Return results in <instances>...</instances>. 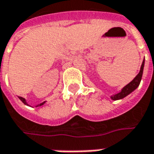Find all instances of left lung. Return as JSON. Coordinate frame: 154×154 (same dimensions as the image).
<instances>
[{
  "mask_svg": "<svg viewBox=\"0 0 154 154\" xmlns=\"http://www.w3.org/2000/svg\"><path fill=\"white\" fill-rule=\"evenodd\" d=\"M144 64H145V60H143L142 65H141V67H140V70L139 73L136 75V77H135L134 79L131 81L130 83H128L127 86H125L119 93H118V94H114V95L111 96L112 100H117L123 99V98H125L126 96H127L129 94H131L133 91H134L135 89L139 87V85H140V81H141V78H142Z\"/></svg>",
  "mask_w": 154,
  "mask_h": 154,
  "instance_id": "8db88e82",
  "label": "left lung"
}]
</instances>
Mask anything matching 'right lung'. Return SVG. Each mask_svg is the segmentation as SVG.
<instances>
[{"label":"right lung","instance_id":"add662e5","mask_svg":"<svg viewBox=\"0 0 154 154\" xmlns=\"http://www.w3.org/2000/svg\"><path fill=\"white\" fill-rule=\"evenodd\" d=\"M19 99H20V100H21V101H22V102H23V103L25 104V105H27V101H26V100H25L24 98H22V97H19ZM44 103H45V101H44V102H42V103H41V104H39V105H37L36 106H42V105Z\"/></svg>","mask_w":154,"mask_h":154}]
</instances>
